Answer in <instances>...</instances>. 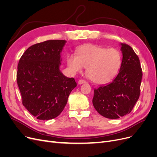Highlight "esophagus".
Returning <instances> with one entry per match:
<instances>
[{
	"instance_id": "34e87169",
	"label": "esophagus",
	"mask_w": 157,
	"mask_h": 157,
	"mask_svg": "<svg viewBox=\"0 0 157 157\" xmlns=\"http://www.w3.org/2000/svg\"><path fill=\"white\" fill-rule=\"evenodd\" d=\"M78 84H84V83H86V81H85L84 80H82V79H80L78 80Z\"/></svg>"
}]
</instances>
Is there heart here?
Returning a JSON list of instances; mask_svg holds the SVG:
<instances>
[{
	"label": "heart",
	"mask_w": 157,
	"mask_h": 157,
	"mask_svg": "<svg viewBox=\"0 0 157 157\" xmlns=\"http://www.w3.org/2000/svg\"><path fill=\"white\" fill-rule=\"evenodd\" d=\"M77 54H69L67 63L74 73L81 72L86 67V74L92 81L97 84L110 82L118 74L122 63V56L116 48L92 44L78 47Z\"/></svg>",
	"instance_id": "1"
}]
</instances>
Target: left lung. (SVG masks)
Returning a JSON list of instances; mask_svg holds the SVG:
<instances>
[{"instance_id": "1", "label": "left lung", "mask_w": 157, "mask_h": 157, "mask_svg": "<svg viewBox=\"0 0 157 157\" xmlns=\"http://www.w3.org/2000/svg\"><path fill=\"white\" fill-rule=\"evenodd\" d=\"M122 53L119 73L113 81L94 89L92 103L103 117L116 119L129 114L140 94L142 70L138 56L131 46L121 44Z\"/></svg>"}]
</instances>
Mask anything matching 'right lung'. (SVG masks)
<instances>
[{
	"label": "right lung",
	"instance_id": "add662e5",
	"mask_svg": "<svg viewBox=\"0 0 157 157\" xmlns=\"http://www.w3.org/2000/svg\"><path fill=\"white\" fill-rule=\"evenodd\" d=\"M64 40H50L30 46L19 61L17 82L22 103L37 119L50 120L60 115L71 92L77 86L74 78L59 70Z\"/></svg>",
	"mask_w": 157,
	"mask_h": 157
}]
</instances>
